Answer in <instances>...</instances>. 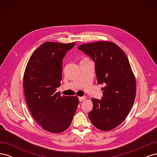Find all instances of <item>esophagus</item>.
<instances>
[{"instance_id":"1","label":"esophagus","mask_w":157,"mask_h":157,"mask_svg":"<svg viewBox=\"0 0 157 157\" xmlns=\"http://www.w3.org/2000/svg\"><path fill=\"white\" fill-rule=\"evenodd\" d=\"M78 99H79L80 101H84V100H85V99H86V97H85V96L79 97V98H78Z\"/></svg>"}]
</instances>
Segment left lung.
Wrapping results in <instances>:
<instances>
[{"mask_svg": "<svg viewBox=\"0 0 157 157\" xmlns=\"http://www.w3.org/2000/svg\"><path fill=\"white\" fill-rule=\"evenodd\" d=\"M78 49L94 61L98 84L105 86L101 99H92L93 109L88 117L99 130H111L124 121L134 102L136 84L129 61L111 42L83 44Z\"/></svg>", "mask_w": 157, "mask_h": 157, "instance_id": "obj_1", "label": "left lung"}]
</instances>
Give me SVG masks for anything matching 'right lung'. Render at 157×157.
Segmentation results:
<instances>
[{
	"mask_svg": "<svg viewBox=\"0 0 157 157\" xmlns=\"http://www.w3.org/2000/svg\"><path fill=\"white\" fill-rule=\"evenodd\" d=\"M75 43L47 42L32 54L23 77V89L33 118L44 130L60 133L70 126L78 105L77 96L56 92L62 79L63 58Z\"/></svg>",
	"mask_w": 157,
	"mask_h": 157,
	"instance_id": "add662e5",
	"label": "right lung"
}]
</instances>
